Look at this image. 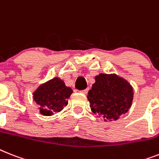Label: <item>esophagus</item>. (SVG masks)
Masks as SVG:
<instances>
[{
  "label": "esophagus",
  "mask_w": 159,
  "mask_h": 159,
  "mask_svg": "<svg viewBox=\"0 0 159 159\" xmlns=\"http://www.w3.org/2000/svg\"><path fill=\"white\" fill-rule=\"evenodd\" d=\"M89 88H88V89H84V90H83V91H81V93H84V94H87L88 92H89Z\"/></svg>",
  "instance_id": "esophagus-1"
}]
</instances>
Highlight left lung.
<instances>
[{
	"label": "left lung",
	"mask_w": 159,
	"mask_h": 159,
	"mask_svg": "<svg viewBox=\"0 0 159 159\" xmlns=\"http://www.w3.org/2000/svg\"><path fill=\"white\" fill-rule=\"evenodd\" d=\"M87 98L94 114L105 121H113L128 111L133 100V89L117 75L99 74Z\"/></svg>",
	"instance_id": "obj_1"
}]
</instances>
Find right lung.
Masks as SVG:
<instances>
[{
    "mask_svg": "<svg viewBox=\"0 0 159 159\" xmlns=\"http://www.w3.org/2000/svg\"><path fill=\"white\" fill-rule=\"evenodd\" d=\"M73 93L70 87H66L62 80L55 77L40 85L34 92L33 98L41 115L51 116L67 106L68 98Z\"/></svg>",
    "mask_w": 159,
    "mask_h": 159,
    "instance_id": "add662e5",
    "label": "right lung"
}]
</instances>
